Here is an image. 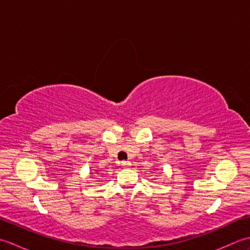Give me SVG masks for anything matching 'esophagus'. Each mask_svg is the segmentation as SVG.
Masks as SVG:
<instances>
[{
    "label": "esophagus",
    "instance_id": "1",
    "mask_svg": "<svg viewBox=\"0 0 250 250\" xmlns=\"http://www.w3.org/2000/svg\"><path fill=\"white\" fill-rule=\"evenodd\" d=\"M121 166H122V167H129L131 166V162L130 161H122Z\"/></svg>",
    "mask_w": 250,
    "mask_h": 250
}]
</instances>
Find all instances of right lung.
I'll return each mask as SVG.
<instances>
[{"instance_id": "1", "label": "right lung", "mask_w": 250, "mask_h": 250, "mask_svg": "<svg viewBox=\"0 0 250 250\" xmlns=\"http://www.w3.org/2000/svg\"><path fill=\"white\" fill-rule=\"evenodd\" d=\"M91 174H93V173H91ZM95 174H98V173H95Z\"/></svg>"}]
</instances>
